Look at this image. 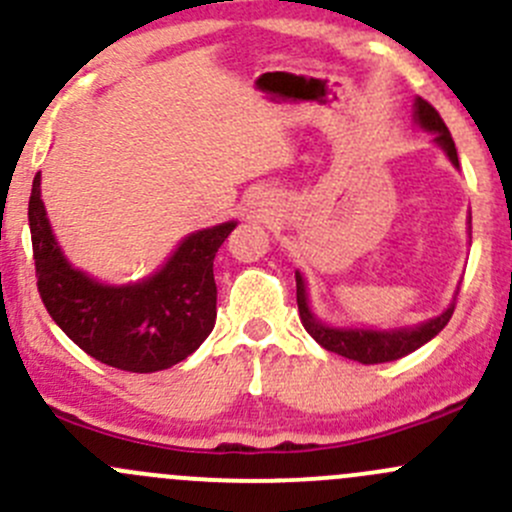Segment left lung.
<instances>
[{"mask_svg": "<svg viewBox=\"0 0 512 512\" xmlns=\"http://www.w3.org/2000/svg\"><path fill=\"white\" fill-rule=\"evenodd\" d=\"M414 118H416L418 126L433 133V141L443 148V153H446L448 160H451V163L458 168L456 143H453L451 131L446 128L443 118L438 116L436 108H433L428 101H423V98H416ZM294 280H297L299 319H302L304 329L312 334L314 342L322 344L327 352L347 356V359L359 361V364H384V361H396V359H401V356L416 352L418 347H423L426 342H431V339L436 337V334L441 332L448 322H451V314H453V309H456V297H453L451 307H448L446 312L438 314V317L416 324V327L391 329V332H376V329L327 327V324L319 322V319L312 314V309H309L304 277L299 275V272H294Z\"/></svg>", "mask_w": 512, "mask_h": 512, "instance_id": "8db88e82", "label": "left lung"}]
</instances>
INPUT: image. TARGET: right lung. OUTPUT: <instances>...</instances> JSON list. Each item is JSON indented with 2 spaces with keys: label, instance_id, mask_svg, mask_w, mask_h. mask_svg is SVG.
I'll return each instance as SVG.
<instances>
[{
  "label": "right lung",
  "instance_id": "add662e5",
  "mask_svg": "<svg viewBox=\"0 0 512 512\" xmlns=\"http://www.w3.org/2000/svg\"><path fill=\"white\" fill-rule=\"evenodd\" d=\"M235 220L185 237L170 260L136 285H101L71 267L51 232L36 173L29 198L36 287L61 332L101 364L133 374L170 369L213 332V260Z\"/></svg>",
  "mask_w": 512,
  "mask_h": 512
}]
</instances>
